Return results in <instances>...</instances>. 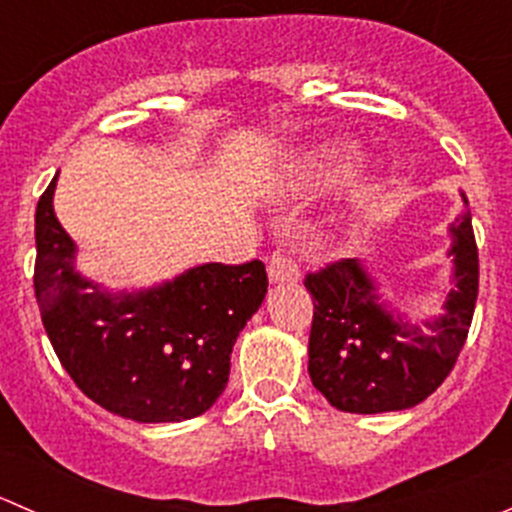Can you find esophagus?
Returning <instances> with one entry per match:
<instances>
[{"label": "esophagus", "mask_w": 512, "mask_h": 512, "mask_svg": "<svg viewBox=\"0 0 512 512\" xmlns=\"http://www.w3.org/2000/svg\"><path fill=\"white\" fill-rule=\"evenodd\" d=\"M267 272H270V280L275 282V285L299 280V265H297V260L289 255V252H275L270 260V267H267Z\"/></svg>", "instance_id": "1"}]
</instances>
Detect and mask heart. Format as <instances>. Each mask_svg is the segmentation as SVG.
Listing matches in <instances>:
<instances>
[{
	"label": "heart",
	"instance_id": "1",
	"mask_svg": "<svg viewBox=\"0 0 512 512\" xmlns=\"http://www.w3.org/2000/svg\"><path fill=\"white\" fill-rule=\"evenodd\" d=\"M349 158H352V146H347V143H334V146L319 148V151L307 160V170L312 178L329 180L349 163Z\"/></svg>",
	"mask_w": 512,
	"mask_h": 512
}]
</instances>
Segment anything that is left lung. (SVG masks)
I'll return each mask as SVG.
<instances>
[{"label": "left lung", "instance_id": "8db88e82", "mask_svg": "<svg viewBox=\"0 0 512 512\" xmlns=\"http://www.w3.org/2000/svg\"><path fill=\"white\" fill-rule=\"evenodd\" d=\"M466 200V198H463ZM468 205V203H466ZM453 287L443 314L421 324L379 302L359 260H339L309 272L314 299L309 376L339 411L384 414L421 404L456 366L478 299V247L471 210L451 225Z\"/></svg>", "mask_w": 512, "mask_h": 512}]
</instances>
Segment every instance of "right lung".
Returning <instances> with one entry per match:
<instances>
[{
    "label": "right lung",
    "instance_id": "obj_1",
    "mask_svg": "<svg viewBox=\"0 0 512 512\" xmlns=\"http://www.w3.org/2000/svg\"><path fill=\"white\" fill-rule=\"evenodd\" d=\"M54 188L56 175L36 205L34 292L61 366L116 416L173 423L205 414L225 391L237 334L265 299V265L208 262L141 292H103L76 272Z\"/></svg>",
    "mask_w": 512,
    "mask_h": 512
}]
</instances>
